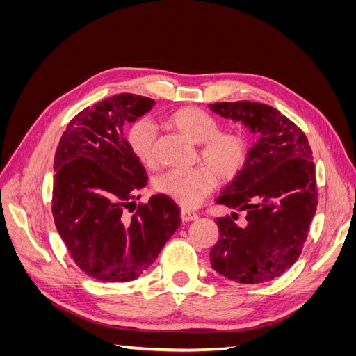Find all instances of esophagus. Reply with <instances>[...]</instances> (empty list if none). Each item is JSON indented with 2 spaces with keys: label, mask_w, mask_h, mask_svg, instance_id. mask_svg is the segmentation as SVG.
<instances>
[{
  "label": "esophagus",
  "mask_w": 356,
  "mask_h": 356,
  "mask_svg": "<svg viewBox=\"0 0 356 356\" xmlns=\"http://www.w3.org/2000/svg\"><path fill=\"white\" fill-rule=\"evenodd\" d=\"M181 218H182V221H193V220H197V218H199V215H197V213H195V212L188 211V209H182V212H181Z\"/></svg>",
  "instance_id": "obj_1"
}]
</instances>
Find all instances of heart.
I'll list each match as a JSON object with an SVG mask.
<instances>
[{
    "label": "heart",
    "instance_id": "1",
    "mask_svg": "<svg viewBox=\"0 0 356 356\" xmlns=\"http://www.w3.org/2000/svg\"><path fill=\"white\" fill-rule=\"evenodd\" d=\"M168 123L193 143L199 144L197 159L204 165L170 169L154 181V188L181 203L195 208L220 182H229L241 174L248 156L250 139L242 131H220V122L199 106H181L168 115ZM127 144L145 166H156V129L148 120H136L127 129Z\"/></svg>",
    "mask_w": 356,
    "mask_h": 356
}]
</instances>
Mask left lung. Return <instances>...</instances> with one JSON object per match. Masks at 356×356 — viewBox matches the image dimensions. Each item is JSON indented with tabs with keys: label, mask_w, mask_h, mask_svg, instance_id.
Masks as SVG:
<instances>
[{
	"label": "left lung",
	"mask_w": 356,
	"mask_h": 356,
	"mask_svg": "<svg viewBox=\"0 0 356 356\" xmlns=\"http://www.w3.org/2000/svg\"><path fill=\"white\" fill-rule=\"evenodd\" d=\"M258 135L241 174L217 203L245 212L217 218L218 242L211 250L213 270L239 284L273 281L293 266L307 241L318 207L314 156L301 129L266 104H211Z\"/></svg>",
	"instance_id": "left-lung-1"
}]
</instances>
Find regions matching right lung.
Returning a JSON list of instances; mask_svg holds the SVG:
<instances>
[{
    "instance_id": "1",
    "label": "right lung",
    "mask_w": 356,
    "mask_h": 356,
    "mask_svg": "<svg viewBox=\"0 0 356 356\" xmlns=\"http://www.w3.org/2000/svg\"><path fill=\"white\" fill-rule=\"evenodd\" d=\"M154 104L120 93L88 106L68 123L53 160L56 229L72 261L102 282L141 276L181 225L179 207L165 195L135 203L147 175L123 129Z\"/></svg>"
}]
</instances>
